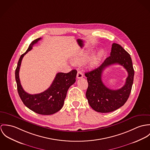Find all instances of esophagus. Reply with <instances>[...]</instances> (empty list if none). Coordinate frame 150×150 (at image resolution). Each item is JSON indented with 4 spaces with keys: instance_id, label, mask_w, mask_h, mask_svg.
I'll return each mask as SVG.
<instances>
[{
    "instance_id": "obj_1",
    "label": "esophagus",
    "mask_w": 150,
    "mask_h": 150,
    "mask_svg": "<svg viewBox=\"0 0 150 150\" xmlns=\"http://www.w3.org/2000/svg\"><path fill=\"white\" fill-rule=\"evenodd\" d=\"M83 75L82 74V72L81 71H78V73H77V75H76V77L78 79H80V78H83Z\"/></svg>"
}]
</instances>
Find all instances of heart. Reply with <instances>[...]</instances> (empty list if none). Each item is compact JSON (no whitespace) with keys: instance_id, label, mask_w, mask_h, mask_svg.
I'll return each mask as SVG.
<instances>
[{"instance_id":"obj_1","label":"heart","mask_w":150,"mask_h":150,"mask_svg":"<svg viewBox=\"0 0 150 150\" xmlns=\"http://www.w3.org/2000/svg\"><path fill=\"white\" fill-rule=\"evenodd\" d=\"M103 54H104L103 50H100L96 53V54L93 57V58L91 59V60L90 61V66L91 68H94L98 64L102 57H103ZM88 53L87 52L82 53H81V54H79L75 56L73 58L72 62L75 64H81L83 62H86L88 59Z\"/></svg>"}]
</instances>
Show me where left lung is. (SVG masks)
I'll use <instances>...</instances> for the list:
<instances>
[{
	"label": "left lung",
	"instance_id": "1",
	"mask_svg": "<svg viewBox=\"0 0 150 150\" xmlns=\"http://www.w3.org/2000/svg\"><path fill=\"white\" fill-rule=\"evenodd\" d=\"M120 64L127 70L129 75L125 84L117 90L107 88L101 81L103 71L113 64ZM88 82L86 93L90 106L96 112L109 113L123 106L128 99L134 77V69L130 54L121 45L113 43L110 56L107 57L100 67L85 73Z\"/></svg>",
	"mask_w": 150,
	"mask_h": 150
}]
</instances>
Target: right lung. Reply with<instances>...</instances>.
Wrapping results in <instances>:
<instances>
[{"label":"right lung","mask_w":150,"mask_h":150,"mask_svg":"<svg viewBox=\"0 0 150 150\" xmlns=\"http://www.w3.org/2000/svg\"><path fill=\"white\" fill-rule=\"evenodd\" d=\"M41 39V38H38L32 41L26 52L21 56L16 69V80L19 96L24 105L36 113L50 115L62 108L68 88L76 81L77 71L73 69L68 73H57L50 87L42 93L37 94L26 93L21 86L19 77L21 62L23 56Z\"/></svg>","instance_id":"add662e5"}]
</instances>
